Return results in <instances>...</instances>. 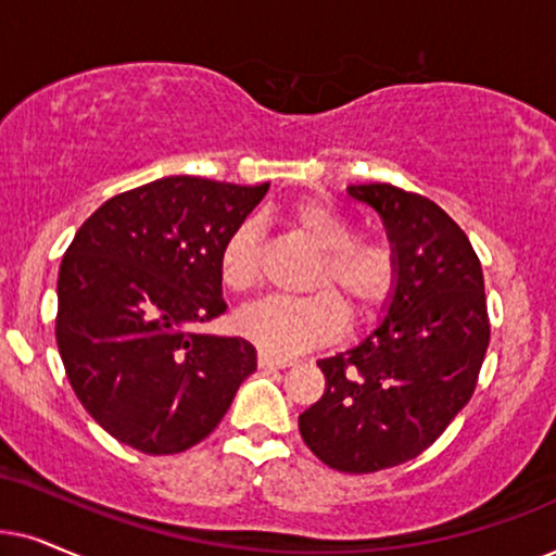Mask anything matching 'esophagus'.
<instances>
[{
    "instance_id": "obj_1",
    "label": "esophagus",
    "mask_w": 556,
    "mask_h": 556,
    "mask_svg": "<svg viewBox=\"0 0 556 556\" xmlns=\"http://www.w3.org/2000/svg\"><path fill=\"white\" fill-rule=\"evenodd\" d=\"M292 366L290 358H279V355H271V353H258V368L262 371H271V368H287Z\"/></svg>"
}]
</instances>
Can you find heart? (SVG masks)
Instances as JSON below:
<instances>
[{
  "instance_id": "b5f03b06",
  "label": "heart",
  "mask_w": 556,
  "mask_h": 556,
  "mask_svg": "<svg viewBox=\"0 0 556 556\" xmlns=\"http://www.w3.org/2000/svg\"><path fill=\"white\" fill-rule=\"evenodd\" d=\"M290 224L320 249L313 287L305 298H266L236 315L241 336L271 355H294L328 343L343 330L345 307L366 320L391 300L399 279L396 249L383 239H355V228L336 205L300 201L287 213ZM220 279L228 290L249 292L258 282V224L241 220L226 236L218 256Z\"/></svg>"
}]
</instances>
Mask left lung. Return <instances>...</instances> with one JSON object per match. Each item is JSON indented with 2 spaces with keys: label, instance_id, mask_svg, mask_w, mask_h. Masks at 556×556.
<instances>
[{
  "label": "left lung",
  "instance_id": "8db88e82",
  "mask_svg": "<svg viewBox=\"0 0 556 556\" xmlns=\"http://www.w3.org/2000/svg\"><path fill=\"white\" fill-rule=\"evenodd\" d=\"M371 205L399 256L379 325L317 361L325 394L300 414L305 445L340 472L394 468L432 445L470 402L488 325L483 269L468 236L438 203L387 182L348 185Z\"/></svg>",
  "mask_w": 556,
  "mask_h": 556
}]
</instances>
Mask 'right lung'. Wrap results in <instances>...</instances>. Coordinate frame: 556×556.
Wrapping results in <instances>:
<instances>
[{"instance_id":"add662e5","label":"right lung","mask_w":556,"mask_h":556,"mask_svg":"<svg viewBox=\"0 0 556 556\" xmlns=\"http://www.w3.org/2000/svg\"><path fill=\"white\" fill-rule=\"evenodd\" d=\"M266 190L162 177L109 198L78 228L58 274L55 338L78 402L111 438L182 453L256 371L249 340L198 325L226 313L220 247Z\"/></svg>"}]
</instances>
